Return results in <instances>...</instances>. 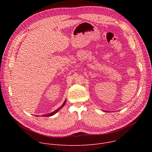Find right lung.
Wrapping results in <instances>:
<instances>
[{"label":"right lung","mask_w":152,"mask_h":152,"mask_svg":"<svg viewBox=\"0 0 152 152\" xmlns=\"http://www.w3.org/2000/svg\"><path fill=\"white\" fill-rule=\"evenodd\" d=\"M66 100H65V101H64V102L63 103V104H62V105L61 106V107H58L57 110H56L55 111H54L53 112H52V113H50V114H45V115H42V117H50V116H52V115H55L56 113H58L61 108L64 106V104H66ZM36 117H38V115H37Z\"/></svg>","instance_id":"obj_1"}]
</instances>
